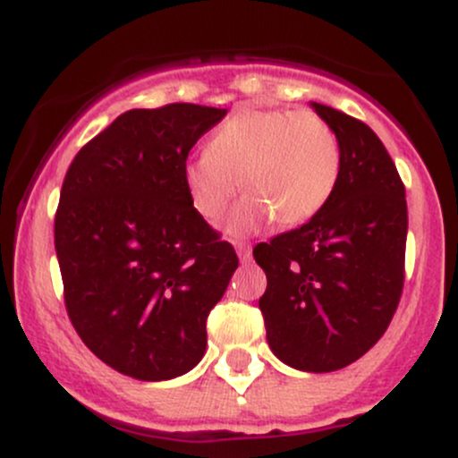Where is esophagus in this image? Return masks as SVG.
I'll return each instance as SVG.
<instances>
[{"label":"esophagus","mask_w":458,"mask_h":458,"mask_svg":"<svg viewBox=\"0 0 458 458\" xmlns=\"http://www.w3.org/2000/svg\"><path fill=\"white\" fill-rule=\"evenodd\" d=\"M236 254H239L241 262H250L251 259V247L247 243H236Z\"/></svg>","instance_id":"1"}]
</instances>
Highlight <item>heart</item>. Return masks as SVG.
<instances>
[{
  "instance_id": "heart-1",
  "label": "heart",
  "mask_w": 458,
  "mask_h": 458,
  "mask_svg": "<svg viewBox=\"0 0 458 458\" xmlns=\"http://www.w3.org/2000/svg\"><path fill=\"white\" fill-rule=\"evenodd\" d=\"M338 178L334 129L317 114L291 109H241L182 167L187 196L208 222L225 213L241 181L247 193L225 222L228 236L256 233L273 219L308 222L334 196Z\"/></svg>"
}]
</instances>
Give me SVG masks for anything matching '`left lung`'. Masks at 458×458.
<instances>
[{
	"mask_svg": "<svg viewBox=\"0 0 458 458\" xmlns=\"http://www.w3.org/2000/svg\"><path fill=\"white\" fill-rule=\"evenodd\" d=\"M340 144V178L320 211L254 247L267 273L259 306L273 355L303 372L353 364L379 343L401 301L407 199L377 133L310 103Z\"/></svg>",
	"mask_w": 458,
	"mask_h": 458,
	"instance_id": "obj_1",
	"label": "left lung"
}]
</instances>
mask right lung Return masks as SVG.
I'll use <instances>...</instances> for the list:
<instances>
[{
  "instance_id": "1",
  "label": "right lung",
  "mask_w": 458,
  "mask_h": 458,
  "mask_svg": "<svg viewBox=\"0 0 458 458\" xmlns=\"http://www.w3.org/2000/svg\"><path fill=\"white\" fill-rule=\"evenodd\" d=\"M225 109H131L68 167L55 254L68 317L98 360L140 381L185 375L207 351V318L239 267L202 219L182 167Z\"/></svg>"
}]
</instances>
